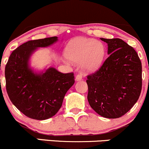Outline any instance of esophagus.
Returning <instances> with one entry per match:
<instances>
[{"mask_svg":"<svg viewBox=\"0 0 149 149\" xmlns=\"http://www.w3.org/2000/svg\"><path fill=\"white\" fill-rule=\"evenodd\" d=\"M82 78H83V76H82V75L81 74H79V73H78V74H77L76 75V81H81V79H82Z\"/></svg>","mask_w":149,"mask_h":149,"instance_id":"esophagus-1","label":"esophagus"}]
</instances>
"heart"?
I'll return each instance as SVG.
<instances>
[{
    "instance_id": "obj_1",
    "label": "heart",
    "mask_w": 149,
    "mask_h": 149,
    "mask_svg": "<svg viewBox=\"0 0 149 149\" xmlns=\"http://www.w3.org/2000/svg\"><path fill=\"white\" fill-rule=\"evenodd\" d=\"M65 54L69 61L80 63L83 70L93 71L100 66L104 56V45L93 39L77 38L67 45Z\"/></svg>"
}]
</instances>
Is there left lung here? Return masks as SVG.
<instances>
[{"instance_id":"8db88e82","label":"left lung","mask_w":149,"mask_h":149,"mask_svg":"<svg viewBox=\"0 0 149 149\" xmlns=\"http://www.w3.org/2000/svg\"><path fill=\"white\" fill-rule=\"evenodd\" d=\"M109 56L95 73L87 76L88 100L102 117L119 118L137 102L142 88V66L134 49L119 38H100Z\"/></svg>"}]
</instances>
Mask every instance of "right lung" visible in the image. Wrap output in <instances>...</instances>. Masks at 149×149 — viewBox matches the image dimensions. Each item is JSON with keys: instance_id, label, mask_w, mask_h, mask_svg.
<instances>
[{"instance_id": "1", "label": "right lung", "mask_w": 149, "mask_h": 149, "mask_svg": "<svg viewBox=\"0 0 149 149\" xmlns=\"http://www.w3.org/2000/svg\"><path fill=\"white\" fill-rule=\"evenodd\" d=\"M57 37L29 40L11 53L5 68L6 91L13 104L31 119L44 120L61 108L67 91L74 84L73 73H63L54 68L35 73L28 66L29 58L38 47H48Z\"/></svg>"}]
</instances>
